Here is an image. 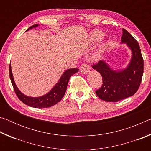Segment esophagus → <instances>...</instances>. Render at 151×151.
<instances>
[{
    "instance_id": "obj_1",
    "label": "esophagus",
    "mask_w": 151,
    "mask_h": 151,
    "mask_svg": "<svg viewBox=\"0 0 151 151\" xmlns=\"http://www.w3.org/2000/svg\"><path fill=\"white\" fill-rule=\"evenodd\" d=\"M89 66L86 65V64H83L81 67V72L83 74H87L89 72Z\"/></svg>"
}]
</instances>
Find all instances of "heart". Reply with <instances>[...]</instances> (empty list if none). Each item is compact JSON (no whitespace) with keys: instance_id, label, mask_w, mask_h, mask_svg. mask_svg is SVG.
I'll return each mask as SVG.
<instances>
[{"instance_id":"1","label":"heart","mask_w":151,"mask_h":151,"mask_svg":"<svg viewBox=\"0 0 151 151\" xmlns=\"http://www.w3.org/2000/svg\"><path fill=\"white\" fill-rule=\"evenodd\" d=\"M103 32L100 31V30H94L93 32H92L91 33L90 39L91 43H94L98 41V40L103 37ZM103 47L104 43H102V44L99 46V47L97 48L95 51H94V52L92 53L91 55L90 56L91 61H93V62H97V61H99L101 59L102 55H103Z\"/></svg>"}]
</instances>
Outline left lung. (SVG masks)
<instances>
[{
	"mask_svg": "<svg viewBox=\"0 0 151 151\" xmlns=\"http://www.w3.org/2000/svg\"><path fill=\"white\" fill-rule=\"evenodd\" d=\"M120 44H126L131 51V58L126 67L115 69L105 60L93 66L103 77V85L96 94L99 98L106 102H118L133 95L141 83L144 62L139 43L133 37L122 29Z\"/></svg>",
	"mask_w": 151,
	"mask_h": 151,
	"instance_id": "1",
	"label": "left lung"
}]
</instances>
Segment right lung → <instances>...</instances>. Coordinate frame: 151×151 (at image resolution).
<instances>
[{"mask_svg":"<svg viewBox=\"0 0 151 151\" xmlns=\"http://www.w3.org/2000/svg\"><path fill=\"white\" fill-rule=\"evenodd\" d=\"M39 26H40V25L37 24L32 25V27H30L27 30V31L37 28ZM9 70L10 78H11L15 93L19 97V99L27 105L39 109L48 108V107L52 106L55 104H57L58 102H60L66 93V88H67V85L70 76L78 72L79 70L78 68H69V69L66 70L63 73L62 76H60L57 84L53 86V88L48 93L40 96L32 97L25 95L17 87L12 73L11 64H10L9 66Z\"/></svg>","mask_w":151,"mask_h":151,"instance_id":"right-lung-1","label":"right lung"}]
</instances>
